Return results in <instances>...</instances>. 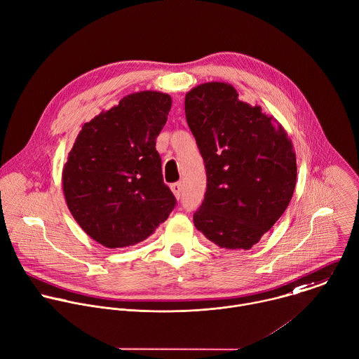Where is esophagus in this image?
I'll return each instance as SVG.
<instances>
[{
	"label": "esophagus",
	"mask_w": 359,
	"mask_h": 359,
	"mask_svg": "<svg viewBox=\"0 0 359 359\" xmlns=\"http://www.w3.org/2000/svg\"><path fill=\"white\" fill-rule=\"evenodd\" d=\"M170 190L173 191V194H175V197L179 200L180 197H182V194H183V184L179 182V183H173L172 186H170Z\"/></svg>",
	"instance_id": "34e87169"
}]
</instances>
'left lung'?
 <instances>
[{
  "mask_svg": "<svg viewBox=\"0 0 359 359\" xmlns=\"http://www.w3.org/2000/svg\"><path fill=\"white\" fill-rule=\"evenodd\" d=\"M184 110L207 170V191L194 225L221 249L249 250L292 198L294 144L273 116L239 100L226 82L190 89Z\"/></svg>",
  "mask_w": 359,
  "mask_h": 359,
  "instance_id": "1",
  "label": "left lung"
}]
</instances>
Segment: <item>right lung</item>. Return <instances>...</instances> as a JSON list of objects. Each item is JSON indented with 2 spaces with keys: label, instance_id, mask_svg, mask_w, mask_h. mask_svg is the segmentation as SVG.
<instances>
[{
  "label": "right lung",
  "instance_id": "right-lung-1",
  "mask_svg": "<svg viewBox=\"0 0 359 359\" xmlns=\"http://www.w3.org/2000/svg\"><path fill=\"white\" fill-rule=\"evenodd\" d=\"M170 107L163 92L127 95L85 123L68 154L61 176L67 207L104 248L145 241L176 204L155 149Z\"/></svg>",
  "mask_w": 359,
  "mask_h": 359
}]
</instances>
